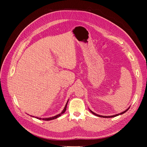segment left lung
I'll list each match as a JSON object with an SVG mask.
<instances>
[{"label": "left lung", "instance_id": "8db88e82", "mask_svg": "<svg viewBox=\"0 0 147 147\" xmlns=\"http://www.w3.org/2000/svg\"><path fill=\"white\" fill-rule=\"evenodd\" d=\"M129 108H130V107H129L127 110H125V111H123V112H122V113H119V114H115V115H110V116H104V115H98V114H96V113H94L93 111H92L90 110V111L92 114H94V115H96V116H98V117H103V118H111V117H114L118 116V115H120V114H124L125 113H126V111L129 109Z\"/></svg>", "mask_w": 147, "mask_h": 147}]
</instances>
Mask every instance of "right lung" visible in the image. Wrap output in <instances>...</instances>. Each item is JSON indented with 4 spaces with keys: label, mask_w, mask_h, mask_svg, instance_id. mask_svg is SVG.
Instances as JSON below:
<instances>
[{
    "label": "right lung",
    "mask_w": 147,
    "mask_h": 147,
    "mask_svg": "<svg viewBox=\"0 0 147 147\" xmlns=\"http://www.w3.org/2000/svg\"><path fill=\"white\" fill-rule=\"evenodd\" d=\"M68 101H67V104H65V107H64V110H63V111H62L60 114H58V115H55V116H53V117H49V118H43V119H42V118H38V117H36L37 119H40V120H53V119H57V118H58V117H59V116H61V115H62V114H63V113H65V111H66V109H67V103H68ZM32 117H33V116H32Z\"/></svg>",
    "instance_id": "right-lung-1"
}]
</instances>
